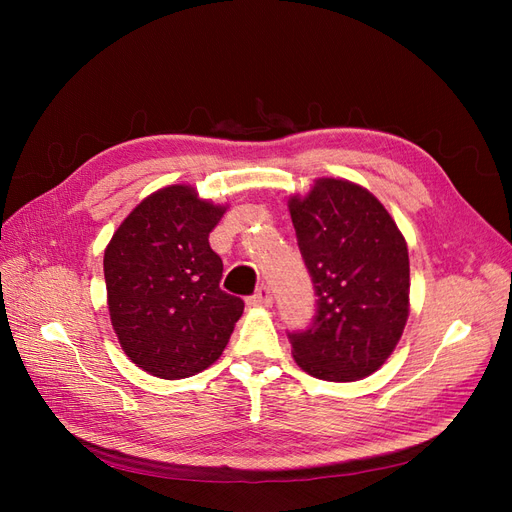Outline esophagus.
Here are the masks:
<instances>
[{
    "label": "esophagus",
    "mask_w": 512,
    "mask_h": 512,
    "mask_svg": "<svg viewBox=\"0 0 512 512\" xmlns=\"http://www.w3.org/2000/svg\"><path fill=\"white\" fill-rule=\"evenodd\" d=\"M273 303V294H271V288L267 284H262L250 299H247V305L252 307H271Z\"/></svg>",
    "instance_id": "esophagus-1"
}]
</instances>
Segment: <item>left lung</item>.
<instances>
[{
    "label": "left lung",
    "mask_w": 512,
    "mask_h": 512,
    "mask_svg": "<svg viewBox=\"0 0 512 512\" xmlns=\"http://www.w3.org/2000/svg\"><path fill=\"white\" fill-rule=\"evenodd\" d=\"M290 218L312 277L316 314L288 331L294 361L320 380H361L389 359L408 320L410 260L380 200L344 179L292 196Z\"/></svg>",
    "instance_id": "obj_1"
}]
</instances>
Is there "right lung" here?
Here are the masks:
<instances>
[{"instance_id": "add662e5", "label": "right lung", "mask_w": 512, "mask_h": 512, "mask_svg": "<svg viewBox=\"0 0 512 512\" xmlns=\"http://www.w3.org/2000/svg\"><path fill=\"white\" fill-rule=\"evenodd\" d=\"M224 207L188 185L147 196L104 252L108 312L119 344L151 376L179 380L220 359L243 299L220 288L209 232Z\"/></svg>"}]
</instances>
